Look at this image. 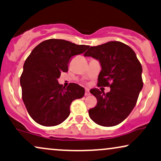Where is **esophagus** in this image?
<instances>
[{"label": "esophagus", "mask_w": 161, "mask_h": 161, "mask_svg": "<svg viewBox=\"0 0 161 161\" xmlns=\"http://www.w3.org/2000/svg\"><path fill=\"white\" fill-rule=\"evenodd\" d=\"M90 92L88 89H85V96H90Z\"/></svg>", "instance_id": "1"}]
</instances>
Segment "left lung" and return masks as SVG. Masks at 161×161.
<instances>
[{
    "label": "left lung",
    "mask_w": 161,
    "mask_h": 161,
    "mask_svg": "<svg viewBox=\"0 0 161 161\" xmlns=\"http://www.w3.org/2000/svg\"><path fill=\"white\" fill-rule=\"evenodd\" d=\"M84 56L98 59L102 69L98 75V86L110 88L108 93L97 88L90 90L97 104L89 110L90 117L99 125H117L135 107L143 86L141 63L131 47L116 41L90 47Z\"/></svg>",
    "instance_id": "1"
}]
</instances>
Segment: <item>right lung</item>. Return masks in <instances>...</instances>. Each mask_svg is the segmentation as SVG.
Returning <instances> with one entry per match:
<instances>
[{
	"label": "right lung",
	"mask_w": 161,
	"mask_h": 161,
	"mask_svg": "<svg viewBox=\"0 0 161 161\" xmlns=\"http://www.w3.org/2000/svg\"><path fill=\"white\" fill-rule=\"evenodd\" d=\"M89 45L51 39L39 44L26 59L20 83L22 99L31 118L41 125L61 124L70 114V105L84 96V87L71 83L66 88L57 79L66 72L72 57Z\"/></svg>",
	"instance_id": "obj_1"
}]
</instances>
